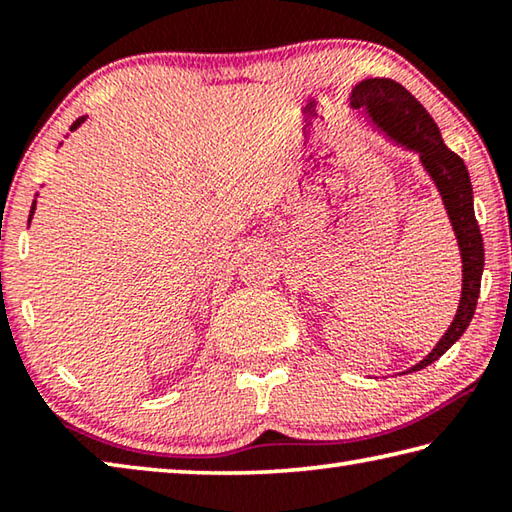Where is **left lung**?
I'll use <instances>...</instances> for the list:
<instances>
[{
    "label": "left lung",
    "instance_id": "left-lung-1",
    "mask_svg": "<svg viewBox=\"0 0 512 512\" xmlns=\"http://www.w3.org/2000/svg\"><path fill=\"white\" fill-rule=\"evenodd\" d=\"M352 108H366L368 117L381 133L391 137L404 149L420 155L422 167L427 169L433 183H436L440 196H443L445 210L449 214L454 235L461 250L463 262V289L461 302H458L456 316L445 332L443 339L436 343L427 357L409 370H422L452 348L461 339L474 316L476 300L481 293L483 275V239L479 223L474 216V198L470 173L465 162L454 151H449L436 121L431 119L422 103L413 94L391 79H366L352 88L350 97Z\"/></svg>",
    "mask_w": 512,
    "mask_h": 512
}]
</instances>
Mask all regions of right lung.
Listing matches in <instances>:
<instances>
[{"mask_svg": "<svg viewBox=\"0 0 512 512\" xmlns=\"http://www.w3.org/2000/svg\"><path fill=\"white\" fill-rule=\"evenodd\" d=\"M85 121V117H81V119H76L74 124H72V128H69V131H76V128H79L81 124ZM33 212H36V201H33V205H31V214H29V223H31V216H33Z\"/></svg>", "mask_w": 512, "mask_h": 512, "instance_id": "1", "label": "right lung"}]
</instances>
